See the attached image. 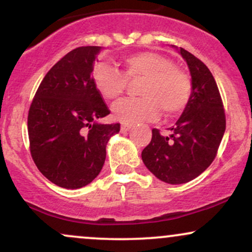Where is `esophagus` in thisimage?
<instances>
[{
	"label": "esophagus",
	"mask_w": 252,
	"mask_h": 252,
	"mask_svg": "<svg viewBox=\"0 0 252 252\" xmlns=\"http://www.w3.org/2000/svg\"><path fill=\"white\" fill-rule=\"evenodd\" d=\"M131 126H132V124H129V123H123L122 126H121V130H122L123 132H126V131H128V130L131 129Z\"/></svg>",
	"instance_id": "esophagus-1"
}]
</instances>
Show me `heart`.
<instances>
[{"instance_id": "obj_1", "label": "heart", "mask_w": 252, "mask_h": 252, "mask_svg": "<svg viewBox=\"0 0 252 252\" xmlns=\"http://www.w3.org/2000/svg\"><path fill=\"white\" fill-rule=\"evenodd\" d=\"M123 73L106 63L94 70L97 91L108 102L123 96L129 82L142 79L138 99L122 100L115 104L112 111L122 122L150 120L162 110L166 116H174L186 108L192 94L189 77L173 65L169 58L156 52H138L122 60Z\"/></svg>"}]
</instances>
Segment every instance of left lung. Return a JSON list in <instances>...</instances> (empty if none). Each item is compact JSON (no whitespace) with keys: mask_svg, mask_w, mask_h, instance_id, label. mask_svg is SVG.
Segmentation results:
<instances>
[{"mask_svg":"<svg viewBox=\"0 0 252 252\" xmlns=\"http://www.w3.org/2000/svg\"><path fill=\"white\" fill-rule=\"evenodd\" d=\"M192 77V94L184 112L162 136L153 129L152 141L142 152L143 163L156 178L179 185L199 176L215 160L226 120L218 86L201 60L180 48Z\"/></svg>","mask_w":252,"mask_h":252,"instance_id":"left-lung-1","label":"left lung"}]
</instances>
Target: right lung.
I'll return each mask as SVG.
<instances>
[{
  "instance_id": "right-lung-1",
  "label": "right lung",
  "mask_w": 252,
  "mask_h": 252,
  "mask_svg": "<svg viewBox=\"0 0 252 252\" xmlns=\"http://www.w3.org/2000/svg\"><path fill=\"white\" fill-rule=\"evenodd\" d=\"M100 50L83 46L63 57L42 79L28 112L34 163L63 189H80L99 174L106 143L121 128L97 122L110 114L91 76Z\"/></svg>"
}]
</instances>
